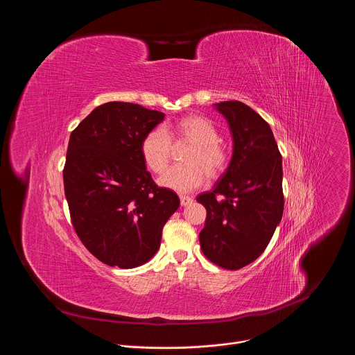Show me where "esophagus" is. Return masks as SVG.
I'll return each instance as SVG.
<instances>
[{"mask_svg": "<svg viewBox=\"0 0 355 355\" xmlns=\"http://www.w3.org/2000/svg\"><path fill=\"white\" fill-rule=\"evenodd\" d=\"M192 198L191 196H185V195H181L180 196V204H181V207H187V205H189V204H192Z\"/></svg>", "mask_w": 355, "mask_h": 355, "instance_id": "obj_1", "label": "esophagus"}]
</instances>
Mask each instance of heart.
Segmentation results:
<instances>
[{"label": "heart", "instance_id": "heart-1", "mask_svg": "<svg viewBox=\"0 0 355 355\" xmlns=\"http://www.w3.org/2000/svg\"><path fill=\"white\" fill-rule=\"evenodd\" d=\"M215 125L202 115H187L174 125L151 129L140 143V153L146 167L155 174H162L168 167L174 147L191 143L182 156L184 166L170 168L160 184L177 192L196 189L209 177H220L229 164L226 148L219 143Z\"/></svg>", "mask_w": 355, "mask_h": 355}]
</instances>
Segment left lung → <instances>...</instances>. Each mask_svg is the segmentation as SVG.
Segmentation results:
<instances>
[{
  "instance_id": "1",
  "label": "left lung",
  "mask_w": 355,
  "mask_h": 355,
  "mask_svg": "<svg viewBox=\"0 0 355 355\" xmlns=\"http://www.w3.org/2000/svg\"><path fill=\"white\" fill-rule=\"evenodd\" d=\"M227 119L233 156L215 187L196 200L207 209L202 252L225 270L261 256L284 212L282 157L270 125L240 101L216 104Z\"/></svg>"
}]
</instances>
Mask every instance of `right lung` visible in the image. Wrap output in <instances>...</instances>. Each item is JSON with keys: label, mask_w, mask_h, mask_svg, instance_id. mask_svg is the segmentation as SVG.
<instances>
[{"label": "right lung", "mask_w": 355, "mask_h": 355, "mask_svg": "<svg viewBox=\"0 0 355 355\" xmlns=\"http://www.w3.org/2000/svg\"><path fill=\"white\" fill-rule=\"evenodd\" d=\"M164 114L130 103L96 107L71 132L63 168L73 227L91 254L135 268L156 254L180 198L159 187L141 159L143 137Z\"/></svg>", "instance_id": "obj_1"}]
</instances>
